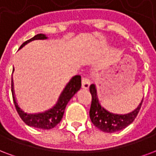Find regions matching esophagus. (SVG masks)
<instances>
[{
  "label": "esophagus",
  "instance_id": "obj_1",
  "mask_svg": "<svg viewBox=\"0 0 156 156\" xmlns=\"http://www.w3.org/2000/svg\"><path fill=\"white\" fill-rule=\"evenodd\" d=\"M81 84H82V88L83 89H88L90 87V80L87 79V78H82V80H81Z\"/></svg>",
  "mask_w": 156,
  "mask_h": 156
}]
</instances>
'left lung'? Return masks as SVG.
Wrapping results in <instances>:
<instances>
[{
	"mask_svg": "<svg viewBox=\"0 0 156 156\" xmlns=\"http://www.w3.org/2000/svg\"><path fill=\"white\" fill-rule=\"evenodd\" d=\"M90 91L92 95V102L90 109L91 122L97 128L108 133L121 131L129 126L137 116L143 101L142 99L137 108H136L132 112L119 114L112 113L106 109L104 106H102L98 97L96 85L91 84L90 86Z\"/></svg>",
	"mask_w": 156,
	"mask_h": 156,
	"instance_id": "8db88e82",
	"label": "left lung"
}]
</instances>
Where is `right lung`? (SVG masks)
I'll list each match as a JSON object with an SVG mask.
<instances>
[{
  "label": "right lung",
  "mask_w": 156,
  "mask_h": 156,
  "mask_svg": "<svg viewBox=\"0 0 156 156\" xmlns=\"http://www.w3.org/2000/svg\"><path fill=\"white\" fill-rule=\"evenodd\" d=\"M46 34H38L35 35L34 37L30 38L26 42H24L20 48L21 49L24 48L27 43H30L34 40H45L48 39ZM15 69L13 68V72ZM81 87V76L80 75L74 76L71 78L69 82L66 84L65 88L62 91L60 96L58 97L57 103L55 104L51 108L40 112V113H29L25 112L20 106L19 105L18 102L16 100V94H15V90H14V81H13V77L11 78V92H12L13 101L16 106V108L18 112L19 115L21 119L30 127H35V128H39V129L49 130L56 127L57 124L62 121V118L63 117L65 108L66 105L68 104L70 99L75 95V94L77 93Z\"/></svg>",
  "instance_id": "1"
}]
</instances>
